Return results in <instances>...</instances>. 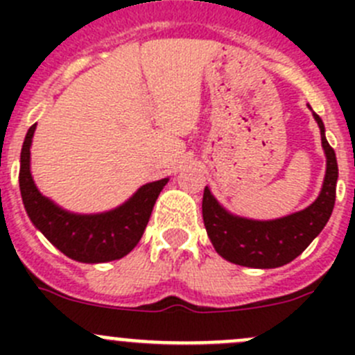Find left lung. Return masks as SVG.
I'll return each instance as SVG.
<instances>
[{
  "label": "left lung",
  "mask_w": 355,
  "mask_h": 355,
  "mask_svg": "<svg viewBox=\"0 0 355 355\" xmlns=\"http://www.w3.org/2000/svg\"><path fill=\"white\" fill-rule=\"evenodd\" d=\"M321 130L327 175L320 198L304 211L273 221H254L239 218L225 211L204 189L202 218L207 237L214 249L227 261L247 268H278L295 259L320 235L331 216L336 196L338 164L335 151L324 137V125L314 113Z\"/></svg>",
  "instance_id": "obj_1"
}]
</instances>
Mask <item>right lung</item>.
Returning <instances> with one entry per match:
<instances>
[{
  "instance_id": "right-lung-1",
  "label": "right lung",
  "mask_w": 355,
  "mask_h": 355,
  "mask_svg": "<svg viewBox=\"0 0 355 355\" xmlns=\"http://www.w3.org/2000/svg\"><path fill=\"white\" fill-rule=\"evenodd\" d=\"M35 125L28 128L20 153V192L35 228L63 254L80 263H106L123 257L141 241L153 206L168 178L146 184L116 209L101 214H73L41 196L31 175V144Z\"/></svg>"
}]
</instances>
